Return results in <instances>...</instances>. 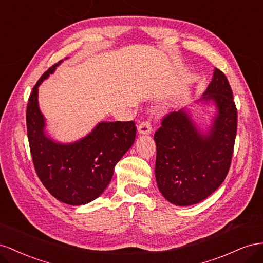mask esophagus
<instances>
[{
	"label": "esophagus",
	"instance_id": "esophagus-1",
	"mask_svg": "<svg viewBox=\"0 0 263 263\" xmlns=\"http://www.w3.org/2000/svg\"><path fill=\"white\" fill-rule=\"evenodd\" d=\"M138 132L140 134H149L152 132V124L149 121L141 122L138 126Z\"/></svg>",
	"mask_w": 263,
	"mask_h": 263
}]
</instances>
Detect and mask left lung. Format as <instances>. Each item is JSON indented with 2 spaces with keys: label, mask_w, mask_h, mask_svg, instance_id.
<instances>
[{
  "label": "left lung",
  "mask_w": 263,
  "mask_h": 263,
  "mask_svg": "<svg viewBox=\"0 0 263 263\" xmlns=\"http://www.w3.org/2000/svg\"><path fill=\"white\" fill-rule=\"evenodd\" d=\"M201 101H213L217 114L206 133L197 129L185 109L165 116L154 134L155 177L170 202L190 206L204 200L226 178L234 153L237 109L224 73L215 68Z\"/></svg>",
  "instance_id": "1"
}]
</instances>
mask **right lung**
Masks as SVG:
<instances>
[{
  "mask_svg": "<svg viewBox=\"0 0 263 263\" xmlns=\"http://www.w3.org/2000/svg\"><path fill=\"white\" fill-rule=\"evenodd\" d=\"M63 61L45 71L29 96L26 125L34 167L41 182L56 199L71 206L98 198L114 176L116 164L136 139L133 121L100 122L73 143H59L45 134L39 106V87Z\"/></svg>",
  "mask_w": 263,
  "mask_h": 263,
  "instance_id": "add662e5",
  "label": "right lung"
}]
</instances>
